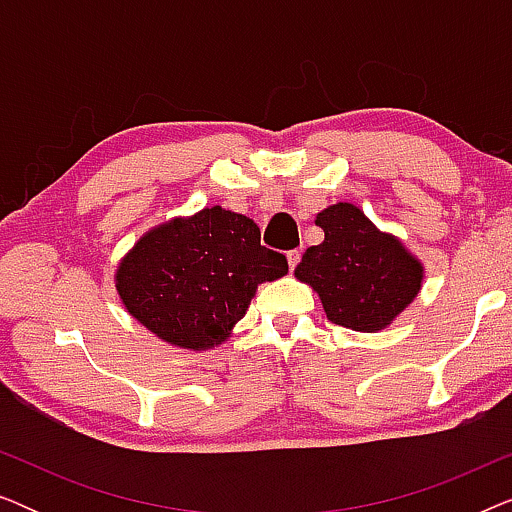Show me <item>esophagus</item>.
I'll return each mask as SVG.
<instances>
[{
	"label": "esophagus",
	"mask_w": 512,
	"mask_h": 512,
	"mask_svg": "<svg viewBox=\"0 0 512 512\" xmlns=\"http://www.w3.org/2000/svg\"><path fill=\"white\" fill-rule=\"evenodd\" d=\"M286 261H289V268L296 270V265L300 263V251L298 249H291L289 254H286Z\"/></svg>",
	"instance_id": "1"
}]
</instances>
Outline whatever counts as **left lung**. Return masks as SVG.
Listing matches in <instances>:
<instances>
[{
    "instance_id": "left-lung-1",
    "label": "left lung",
    "mask_w": 512,
    "mask_h": 512,
    "mask_svg": "<svg viewBox=\"0 0 512 512\" xmlns=\"http://www.w3.org/2000/svg\"><path fill=\"white\" fill-rule=\"evenodd\" d=\"M314 223L324 242L305 251L296 277L319 293L333 324L361 333L387 328L422 289V263L349 202L326 207Z\"/></svg>"
}]
</instances>
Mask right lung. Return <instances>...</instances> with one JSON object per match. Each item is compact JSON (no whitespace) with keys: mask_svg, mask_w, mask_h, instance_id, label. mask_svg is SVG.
Returning a JSON list of instances; mask_svg holds the SVG:
<instances>
[{"mask_svg":"<svg viewBox=\"0 0 512 512\" xmlns=\"http://www.w3.org/2000/svg\"><path fill=\"white\" fill-rule=\"evenodd\" d=\"M289 272L249 216L205 207L153 228L116 270V291L139 324L174 347L212 349L230 338L258 284Z\"/></svg>","mask_w":512,"mask_h":512,"instance_id":"add662e5","label":"right lung"}]
</instances>
